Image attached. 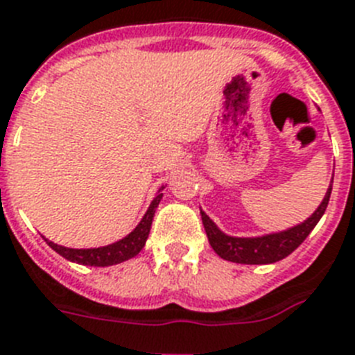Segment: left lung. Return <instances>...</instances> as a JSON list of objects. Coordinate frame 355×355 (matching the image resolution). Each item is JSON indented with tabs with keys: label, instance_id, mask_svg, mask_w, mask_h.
<instances>
[{
	"label": "left lung",
	"instance_id": "left-lung-1",
	"mask_svg": "<svg viewBox=\"0 0 355 355\" xmlns=\"http://www.w3.org/2000/svg\"><path fill=\"white\" fill-rule=\"evenodd\" d=\"M332 183L324 194L323 201L319 205L315 212L309 219H304L303 223L295 225L292 228L281 230V232L265 234V236L257 237H234L228 234L221 232L218 225L214 223L212 219L201 210V219H203V227L207 237H209L210 247L219 257H223L227 261L241 263V265H270V263L281 261L285 259L288 254L300 247L301 243L306 239L318 221L323 218L324 210L329 207V199L332 194Z\"/></svg>",
	"mask_w": 355,
	"mask_h": 355
}]
</instances>
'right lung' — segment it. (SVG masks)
<instances>
[{"label":"right lung","instance_id":"add662e5","mask_svg":"<svg viewBox=\"0 0 355 355\" xmlns=\"http://www.w3.org/2000/svg\"><path fill=\"white\" fill-rule=\"evenodd\" d=\"M165 187H161L157 190V196L152 199L150 207L145 212L143 219L137 223V227L132 230L128 236H125L119 241L112 243V245H107V247H98V248H69V247H61V245H55V243L49 241V247L52 250H55L60 256H63L65 259L72 263H79V265H87V266H110V265H118V263L127 261V259H132L134 256H137L139 252L143 250L146 243V237H148V232H150L152 227V219H154V214H156L157 205H159L161 198H163V192L161 190Z\"/></svg>","mask_w":355,"mask_h":355}]
</instances>
